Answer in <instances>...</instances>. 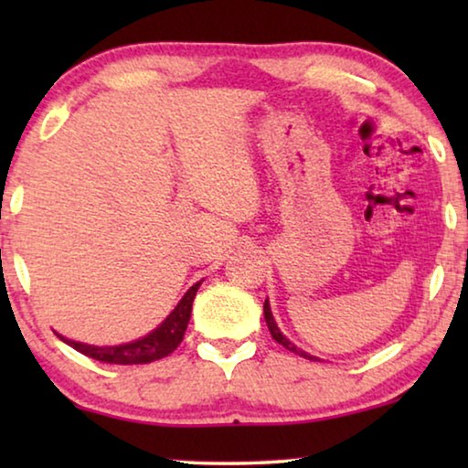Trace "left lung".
<instances>
[{"label": "left lung", "mask_w": 468, "mask_h": 468, "mask_svg": "<svg viewBox=\"0 0 468 468\" xmlns=\"http://www.w3.org/2000/svg\"><path fill=\"white\" fill-rule=\"evenodd\" d=\"M264 319H266V325H268V330H271V335H272V338L274 341H277L279 345H283L285 349H290V351H293V354H298V356H303V357H309V360H315V357L313 356H309V354H304L303 349H298L296 345L293 343H290L287 341V338L281 335V330L277 328V324H274V319H272V313H271V304H268V300L264 303Z\"/></svg>", "instance_id": "left-lung-1"}]
</instances>
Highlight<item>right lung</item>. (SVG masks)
Instances as JSON below:
<instances>
[{"mask_svg": "<svg viewBox=\"0 0 468 468\" xmlns=\"http://www.w3.org/2000/svg\"><path fill=\"white\" fill-rule=\"evenodd\" d=\"M197 287H200V283H196L185 293L181 303L176 304V309L170 313L168 319L157 330H153L151 335L140 338V341L119 345V347H93V345H82L76 341H68V338H61V341H66L69 347L80 351V354L106 364H149L162 360V357L170 356L183 341Z\"/></svg>", "mask_w": 468, "mask_h": 468, "instance_id": "add662e5", "label": "right lung"}]
</instances>
